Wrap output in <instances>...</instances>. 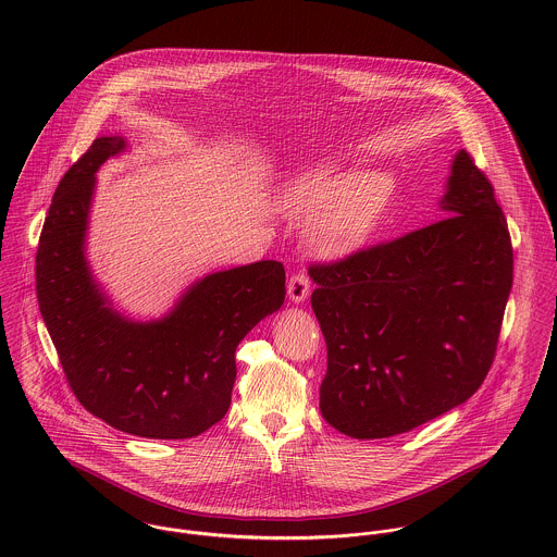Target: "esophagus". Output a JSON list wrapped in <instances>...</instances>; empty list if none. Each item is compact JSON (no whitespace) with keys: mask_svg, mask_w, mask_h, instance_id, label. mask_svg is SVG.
<instances>
[{"mask_svg":"<svg viewBox=\"0 0 557 557\" xmlns=\"http://www.w3.org/2000/svg\"><path fill=\"white\" fill-rule=\"evenodd\" d=\"M309 294H311V278H309L305 272L294 274V276L289 278V283H287V296H289V300L296 302V305H300V302H305V300L309 298Z\"/></svg>","mask_w":557,"mask_h":557,"instance_id":"obj_1","label":"esophagus"}]
</instances>
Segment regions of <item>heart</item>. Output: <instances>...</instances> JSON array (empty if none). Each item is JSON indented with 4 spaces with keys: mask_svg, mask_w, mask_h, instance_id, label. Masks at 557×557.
Here are the masks:
<instances>
[{
    "mask_svg": "<svg viewBox=\"0 0 557 557\" xmlns=\"http://www.w3.org/2000/svg\"><path fill=\"white\" fill-rule=\"evenodd\" d=\"M393 199V180L382 171H347L327 157L305 160L281 184L278 208L307 221V239L325 259H343L364 246Z\"/></svg>",
    "mask_w": 557,
    "mask_h": 557,
    "instance_id": "obj_1",
    "label": "heart"
}]
</instances>
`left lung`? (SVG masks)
Instances as JSON below:
<instances>
[{
    "mask_svg": "<svg viewBox=\"0 0 557 557\" xmlns=\"http://www.w3.org/2000/svg\"><path fill=\"white\" fill-rule=\"evenodd\" d=\"M440 208L450 216L309 268L327 347L319 409L349 437H393L450 411L495 358L512 246L493 186L466 150Z\"/></svg>",
    "mask_w": 557,
    "mask_h": 557,
    "instance_id": "1",
    "label": "left lung"
}]
</instances>
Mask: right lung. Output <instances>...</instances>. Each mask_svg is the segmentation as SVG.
Returning <instances> with one entry per match:
<instances>
[{"mask_svg": "<svg viewBox=\"0 0 557 557\" xmlns=\"http://www.w3.org/2000/svg\"><path fill=\"white\" fill-rule=\"evenodd\" d=\"M128 150L100 137L62 177L36 252L40 315L81 405L117 431L188 440L230 409L239 341L285 302L281 261H257L195 281L152 321L122 315L96 283L85 236L102 162Z\"/></svg>", "mask_w": 557, "mask_h": 557, "instance_id": "right-lung-1", "label": "right lung"}]
</instances>
